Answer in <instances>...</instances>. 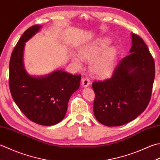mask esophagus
<instances>
[{
	"mask_svg": "<svg viewBox=\"0 0 160 160\" xmlns=\"http://www.w3.org/2000/svg\"><path fill=\"white\" fill-rule=\"evenodd\" d=\"M89 79L88 78H84L82 80V85L84 87H88L89 85Z\"/></svg>",
	"mask_w": 160,
	"mask_h": 160,
	"instance_id": "34e87169",
	"label": "esophagus"
}]
</instances>
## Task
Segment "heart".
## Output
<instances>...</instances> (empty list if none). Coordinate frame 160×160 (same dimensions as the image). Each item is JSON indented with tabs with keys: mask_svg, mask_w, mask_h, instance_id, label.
Instances as JSON below:
<instances>
[{
	"mask_svg": "<svg viewBox=\"0 0 160 160\" xmlns=\"http://www.w3.org/2000/svg\"><path fill=\"white\" fill-rule=\"evenodd\" d=\"M109 40L108 39H100L82 50L80 52L81 57L85 60H93L109 45ZM116 56L117 51L114 47H109L105 49L92 62L91 69L93 73L101 78L109 76L114 70Z\"/></svg>",
	"mask_w": 160,
	"mask_h": 160,
	"instance_id": "heart-1",
	"label": "heart"
}]
</instances>
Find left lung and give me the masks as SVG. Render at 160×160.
Segmentation results:
<instances>
[{"mask_svg": "<svg viewBox=\"0 0 160 160\" xmlns=\"http://www.w3.org/2000/svg\"><path fill=\"white\" fill-rule=\"evenodd\" d=\"M130 54L121 59L110 78L93 81V114L106 126H120L145 110L151 98L155 68L148 46L132 34Z\"/></svg>", "mask_w": 160, "mask_h": 160, "instance_id": "obj_1", "label": "left lung"}]
</instances>
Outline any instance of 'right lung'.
<instances>
[{"label": "right lung", "instance_id": "right-lung-1", "mask_svg": "<svg viewBox=\"0 0 160 160\" xmlns=\"http://www.w3.org/2000/svg\"><path fill=\"white\" fill-rule=\"evenodd\" d=\"M39 25L22 34L9 61V86L16 104L31 121L42 126L59 123L67 113L71 95L79 89L81 75L62 71L42 78H34L25 71L23 55L25 42L38 32Z\"/></svg>", "mask_w": 160, "mask_h": 160}]
</instances>
